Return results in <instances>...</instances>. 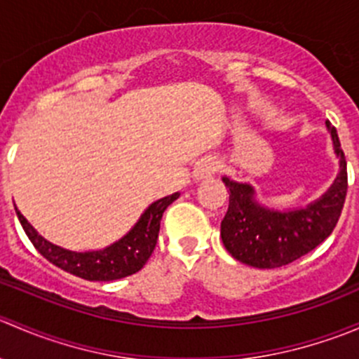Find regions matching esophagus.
<instances>
[{
    "label": "esophagus",
    "mask_w": 359,
    "mask_h": 359,
    "mask_svg": "<svg viewBox=\"0 0 359 359\" xmlns=\"http://www.w3.org/2000/svg\"><path fill=\"white\" fill-rule=\"evenodd\" d=\"M219 170V165H217L215 159H201V161L196 163L193 170V177L196 180H203V179H210L213 177Z\"/></svg>",
    "instance_id": "obj_1"
}]
</instances>
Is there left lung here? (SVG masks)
I'll list each match as a JSON object with an SVG mask.
<instances>
[{
    "label": "left lung",
    "mask_w": 359,
    "mask_h": 359,
    "mask_svg": "<svg viewBox=\"0 0 359 359\" xmlns=\"http://www.w3.org/2000/svg\"><path fill=\"white\" fill-rule=\"evenodd\" d=\"M339 173L334 184L304 208L276 210L257 201L255 187L222 177L229 189V208L220 222L227 252L240 262L259 269L287 266L309 253L332 234L347 193V165L335 126L327 121Z\"/></svg>",
    "instance_id": "8db88e82"
}]
</instances>
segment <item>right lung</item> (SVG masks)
<instances>
[{
    "mask_svg": "<svg viewBox=\"0 0 359 359\" xmlns=\"http://www.w3.org/2000/svg\"><path fill=\"white\" fill-rule=\"evenodd\" d=\"M179 196L180 193H173L151 203L146 212L137 220L135 226L125 236L119 238L109 247L88 250V252H74V250L53 245L27 222L19 208H15V212L31 243L48 262L60 267L66 273L83 278V280L112 281L121 280V278L135 274L137 271L142 269L156 247L163 212Z\"/></svg>",
    "mask_w": 359,
    "mask_h": 359,
    "instance_id": "right-lung-1",
    "label": "right lung"
}]
</instances>
